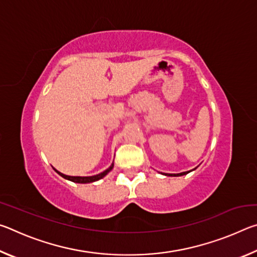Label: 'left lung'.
<instances>
[{"label": "left lung", "instance_id": "8db88e82", "mask_svg": "<svg viewBox=\"0 0 257 257\" xmlns=\"http://www.w3.org/2000/svg\"><path fill=\"white\" fill-rule=\"evenodd\" d=\"M189 171H187V172H181V173H177V175H168V176H175V177H179V176H184V175H187V173H188Z\"/></svg>", "mask_w": 257, "mask_h": 257}]
</instances>
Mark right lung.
I'll return each instance as SVG.
<instances>
[{"label":"right lung","mask_w":257,"mask_h":257,"mask_svg":"<svg viewBox=\"0 0 257 257\" xmlns=\"http://www.w3.org/2000/svg\"><path fill=\"white\" fill-rule=\"evenodd\" d=\"M112 168H113V164L111 165L110 168L107 169V170H105V171L102 172V173H99V175L93 176V177H71V176H66V175H63V173H61V172L56 171V170H55V171L58 172L61 177L66 178V179L70 180V181L78 182V184H88V182H93V181H97V180H99V179H102V178H103L104 176H106L107 173L112 170Z\"/></svg>","instance_id":"1"}]
</instances>
